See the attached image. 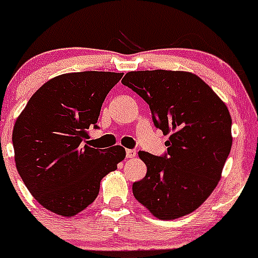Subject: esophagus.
I'll list each match as a JSON object with an SVG mask.
<instances>
[{"mask_svg":"<svg viewBox=\"0 0 258 258\" xmlns=\"http://www.w3.org/2000/svg\"><path fill=\"white\" fill-rule=\"evenodd\" d=\"M136 155H137V151L136 150H133V149H127L126 150V157L127 159H133V157H136Z\"/></svg>","mask_w":258,"mask_h":258,"instance_id":"1","label":"esophagus"}]
</instances>
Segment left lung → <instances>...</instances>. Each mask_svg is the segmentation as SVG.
<instances>
[{"label":"left lung","instance_id":"1","mask_svg":"<svg viewBox=\"0 0 258 258\" xmlns=\"http://www.w3.org/2000/svg\"><path fill=\"white\" fill-rule=\"evenodd\" d=\"M150 106L152 121L168 151L140 157L145 178L133 195L160 220H174L199 208L221 178L232 145L226 104L197 75L181 71H134L121 81Z\"/></svg>","mask_w":258,"mask_h":258}]
</instances>
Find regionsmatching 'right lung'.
Instances as JSON below:
<instances>
[{
  "label": "right lung",
  "mask_w": 258,
  "mask_h": 258,
  "mask_svg": "<svg viewBox=\"0 0 258 258\" xmlns=\"http://www.w3.org/2000/svg\"><path fill=\"white\" fill-rule=\"evenodd\" d=\"M122 74L85 71L60 75L41 86L13 131L15 165L41 206L72 217L92 204L101 179L125 157L121 146L93 149L102 104Z\"/></svg>",
  "instance_id": "obj_1"
}]
</instances>
